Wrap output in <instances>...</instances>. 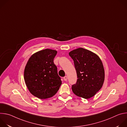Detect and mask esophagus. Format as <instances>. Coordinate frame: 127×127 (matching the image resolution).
I'll list each match as a JSON object with an SVG mask.
<instances>
[{"label": "esophagus", "instance_id": "34e87169", "mask_svg": "<svg viewBox=\"0 0 127 127\" xmlns=\"http://www.w3.org/2000/svg\"><path fill=\"white\" fill-rule=\"evenodd\" d=\"M63 79H64V80L65 81H67V76H64Z\"/></svg>", "mask_w": 127, "mask_h": 127}]
</instances>
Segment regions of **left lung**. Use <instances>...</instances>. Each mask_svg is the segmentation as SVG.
Returning a JSON list of instances; mask_svg holds the SVG:
<instances>
[{
  "instance_id": "1",
  "label": "left lung",
  "mask_w": 127,
  "mask_h": 127,
  "mask_svg": "<svg viewBox=\"0 0 127 127\" xmlns=\"http://www.w3.org/2000/svg\"><path fill=\"white\" fill-rule=\"evenodd\" d=\"M69 56L73 59L77 79L72 85L73 93L88 99L94 96L102 87L104 80L102 63L95 54L80 48L71 51Z\"/></svg>"
}]
</instances>
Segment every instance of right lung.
<instances>
[{
  "mask_svg": "<svg viewBox=\"0 0 127 127\" xmlns=\"http://www.w3.org/2000/svg\"><path fill=\"white\" fill-rule=\"evenodd\" d=\"M55 50L46 49L30 58L24 71V79L30 92L40 99H46L55 95L62 81L58 75L57 67L54 58Z\"/></svg>",
  "mask_w": 127,
  "mask_h": 127,
  "instance_id": "add662e5",
  "label": "right lung"
}]
</instances>
